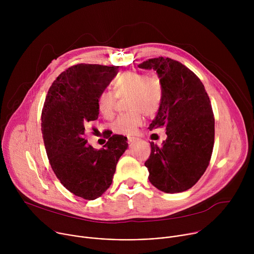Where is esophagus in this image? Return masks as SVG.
<instances>
[{
	"label": "esophagus",
	"mask_w": 254,
	"mask_h": 254,
	"mask_svg": "<svg viewBox=\"0 0 254 254\" xmlns=\"http://www.w3.org/2000/svg\"><path fill=\"white\" fill-rule=\"evenodd\" d=\"M136 140H137V138L134 137V136H127V142H128L129 144H132V143L135 142Z\"/></svg>",
	"instance_id": "34e87169"
}]
</instances>
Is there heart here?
<instances>
[{"mask_svg":"<svg viewBox=\"0 0 254 254\" xmlns=\"http://www.w3.org/2000/svg\"><path fill=\"white\" fill-rule=\"evenodd\" d=\"M114 91L103 90L97 98L98 111L107 118L114 116L116 96L127 98L129 112L117 118L113 129L121 134L131 135L142 124V114L154 117L158 114L164 99V84L155 75H148L139 71H126L119 75L113 84Z\"/></svg>","mask_w":254,"mask_h":254,"instance_id":"heart-1","label":"heart"}]
</instances>
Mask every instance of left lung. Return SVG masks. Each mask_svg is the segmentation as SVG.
I'll return each instance as SVG.
<instances>
[{
    "mask_svg": "<svg viewBox=\"0 0 254 254\" xmlns=\"http://www.w3.org/2000/svg\"><path fill=\"white\" fill-rule=\"evenodd\" d=\"M154 69L164 84V99L149 128L165 127L163 146L151 142L144 163L150 182L165 193L192 188L205 173L213 151L215 121L209 96L197 75L179 61L159 57L137 65Z\"/></svg>",
    "mask_w": 254,
    "mask_h": 254,
    "instance_id": "obj_1",
    "label": "left lung"
}]
</instances>
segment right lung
<instances>
[{
  "label": "right lung",
  "mask_w": 254,
  "mask_h": 254,
  "mask_svg": "<svg viewBox=\"0 0 254 254\" xmlns=\"http://www.w3.org/2000/svg\"><path fill=\"white\" fill-rule=\"evenodd\" d=\"M118 72L119 66H71L50 86L42 110L41 129L51 168L69 192L85 200L110 188L128 146L126 136L114 134L97 151L84 138L87 124L98 118V95Z\"/></svg>",
  "instance_id": "1"
}]
</instances>
